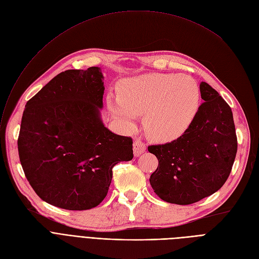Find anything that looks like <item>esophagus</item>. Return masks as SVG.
<instances>
[{"instance_id": "esophagus-1", "label": "esophagus", "mask_w": 259, "mask_h": 259, "mask_svg": "<svg viewBox=\"0 0 259 259\" xmlns=\"http://www.w3.org/2000/svg\"><path fill=\"white\" fill-rule=\"evenodd\" d=\"M145 144L139 140H135L133 144V150H134V155L135 157H139L141 154L145 152Z\"/></svg>"}]
</instances>
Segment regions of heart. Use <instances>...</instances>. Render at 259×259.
I'll use <instances>...</instances> for the list:
<instances>
[{
  "instance_id": "1",
  "label": "heart",
  "mask_w": 259,
  "mask_h": 259,
  "mask_svg": "<svg viewBox=\"0 0 259 259\" xmlns=\"http://www.w3.org/2000/svg\"><path fill=\"white\" fill-rule=\"evenodd\" d=\"M200 89L197 81L179 73H151L122 81L119 96H107V107L126 130L144 114L147 136L169 142L186 133L199 112Z\"/></svg>"
}]
</instances>
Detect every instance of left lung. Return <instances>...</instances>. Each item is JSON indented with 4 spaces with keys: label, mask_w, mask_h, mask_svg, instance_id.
Listing matches in <instances>:
<instances>
[{
    "label": "left lung",
    "mask_w": 259,
    "mask_h": 259,
    "mask_svg": "<svg viewBox=\"0 0 259 259\" xmlns=\"http://www.w3.org/2000/svg\"><path fill=\"white\" fill-rule=\"evenodd\" d=\"M199 89L203 103L191 127L177 140L147 147L159 162L150 183L169 203L191 204L217 192L236 157L231 107L211 85L201 82Z\"/></svg>",
    "instance_id": "1"
}]
</instances>
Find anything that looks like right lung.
Listing matches in <instances>:
<instances>
[{
	"label": "right lung",
	"instance_id": "right-lung-1",
	"mask_svg": "<svg viewBox=\"0 0 259 259\" xmlns=\"http://www.w3.org/2000/svg\"><path fill=\"white\" fill-rule=\"evenodd\" d=\"M100 67L59 73L26 103L18 150L31 188L45 202L90 210L107 195L113 167L133 159V140L104 126Z\"/></svg>",
	"mask_w": 259,
	"mask_h": 259
}]
</instances>
